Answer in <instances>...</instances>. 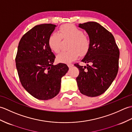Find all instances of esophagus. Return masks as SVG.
Listing matches in <instances>:
<instances>
[{
	"instance_id": "34e87169",
	"label": "esophagus",
	"mask_w": 132,
	"mask_h": 132,
	"mask_svg": "<svg viewBox=\"0 0 132 132\" xmlns=\"http://www.w3.org/2000/svg\"><path fill=\"white\" fill-rule=\"evenodd\" d=\"M68 65L69 66V68H71V67H72L74 66V64L72 63H68Z\"/></svg>"
}]
</instances>
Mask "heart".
I'll return each mask as SVG.
<instances>
[{"label":"heart","instance_id":"1","mask_svg":"<svg viewBox=\"0 0 132 132\" xmlns=\"http://www.w3.org/2000/svg\"><path fill=\"white\" fill-rule=\"evenodd\" d=\"M62 38L70 40L68 51L61 52L57 57L60 62H71L79 55H85L88 52L91 46V39L84 34V32L77 27L71 24L61 26L57 32L51 33L47 39V44L53 52L58 53L61 49Z\"/></svg>","mask_w":132,"mask_h":132}]
</instances>
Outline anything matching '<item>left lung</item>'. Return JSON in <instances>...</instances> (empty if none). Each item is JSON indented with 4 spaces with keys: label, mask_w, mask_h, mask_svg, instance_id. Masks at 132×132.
Instances as JSON below:
<instances>
[{
    "label": "left lung",
    "mask_w": 132,
    "mask_h": 132,
    "mask_svg": "<svg viewBox=\"0 0 132 132\" xmlns=\"http://www.w3.org/2000/svg\"><path fill=\"white\" fill-rule=\"evenodd\" d=\"M91 39V46L82 61L87 66L74 65L79 71L76 80L80 92L89 97L103 94L119 70L120 51L113 35L96 22L80 24Z\"/></svg>",
    "instance_id": "obj_1"
}]
</instances>
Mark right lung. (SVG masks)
<instances>
[{
	"instance_id": "right-lung-1",
	"label": "right lung",
	"mask_w": 132,
	"mask_h": 132,
	"mask_svg": "<svg viewBox=\"0 0 132 132\" xmlns=\"http://www.w3.org/2000/svg\"><path fill=\"white\" fill-rule=\"evenodd\" d=\"M55 25L35 26L21 37L15 58L19 79L25 89L39 100H49L60 91L61 78L69 70L60 63L54 65L55 55L47 44Z\"/></svg>"
}]
</instances>
